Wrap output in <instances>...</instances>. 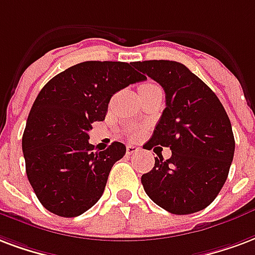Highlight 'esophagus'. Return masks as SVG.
Listing matches in <instances>:
<instances>
[{
  "label": "esophagus",
  "instance_id": "obj_1",
  "mask_svg": "<svg viewBox=\"0 0 255 255\" xmlns=\"http://www.w3.org/2000/svg\"><path fill=\"white\" fill-rule=\"evenodd\" d=\"M140 151V148L136 146H132V144H129V146H127V154L128 155H131V154H136V152Z\"/></svg>",
  "mask_w": 255,
  "mask_h": 255
}]
</instances>
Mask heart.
<instances>
[{
    "mask_svg": "<svg viewBox=\"0 0 255 255\" xmlns=\"http://www.w3.org/2000/svg\"><path fill=\"white\" fill-rule=\"evenodd\" d=\"M150 86H155V85H151V84H150V85H143L140 89H144V88H150ZM129 135H131L132 137H136L137 135H139V129H132V131L129 132Z\"/></svg>",
    "mask_w": 255,
    "mask_h": 255,
    "instance_id": "obj_1",
    "label": "heart"
}]
</instances>
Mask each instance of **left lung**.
<instances>
[{"label":"left lung","instance_id":"1","mask_svg":"<svg viewBox=\"0 0 255 255\" xmlns=\"http://www.w3.org/2000/svg\"><path fill=\"white\" fill-rule=\"evenodd\" d=\"M146 78L161 85L166 108L148 142L170 147L142 175L147 196L174 215L207 208L227 180L235 151L233 128L218 96L186 66L174 60L135 62Z\"/></svg>","mask_w":255,"mask_h":255}]
</instances>
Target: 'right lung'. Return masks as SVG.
<instances>
[{
    "label": "right lung",
    "mask_w": 255,
    "mask_h": 255,
    "mask_svg": "<svg viewBox=\"0 0 255 255\" xmlns=\"http://www.w3.org/2000/svg\"><path fill=\"white\" fill-rule=\"evenodd\" d=\"M143 80L131 63L89 60L44 85L22 135L28 181L44 208L74 218L99 201L126 146L113 142L94 151L88 132L94 122L105 119L113 94Z\"/></svg>",
    "instance_id": "right-lung-1"
}]
</instances>
